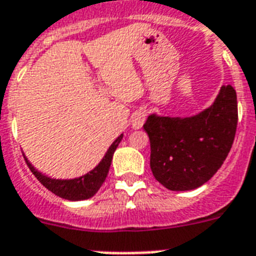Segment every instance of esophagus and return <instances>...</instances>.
Wrapping results in <instances>:
<instances>
[{
  "instance_id": "34e87169",
  "label": "esophagus",
  "mask_w": 256,
  "mask_h": 256,
  "mask_svg": "<svg viewBox=\"0 0 256 256\" xmlns=\"http://www.w3.org/2000/svg\"><path fill=\"white\" fill-rule=\"evenodd\" d=\"M145 118H146V115H145L144 111H136L132 115V118H130V122H132V126H134V130H138V128H141L142 126V124H144L145 122Z\"/></svg>"
}]
</instances>
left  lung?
I'll return each mask as SVG.
<instances>
[{"instance_id": "1", "label": "left lung", "mask_w": 256, "mask_h": 256, "mask_svg": "<svg viewBox=\"0 0 256 256\" xmlns=\"http://www.w3.org/2000/svg\"><path fill=\"white\" fill-rule=\"evenodd\" d=\"M236 124L238 103L232 86H222L212 107L194 118L150 115L142 126L150 141L153 177L177 192L208 182L232 149Z\"/></svg>"}]
</instances>
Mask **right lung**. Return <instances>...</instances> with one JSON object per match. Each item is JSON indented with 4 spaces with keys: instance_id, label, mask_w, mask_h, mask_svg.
I'll use <instances>...</instances> for the list:
<instances>
[{
    "instance_id": "1",
    "label": "right lung",
    "mask_w": 256,
    "mask_h": 256,
    "mask_svg": "<svg viewBox=\"0 0 256 256\" xmlns=\"http://www.w3.org/2000/svg\"><path fill=\"white\" fill-rule=\"evenodd\" d=\"M122 138V134H120V136L112 142V145L110 146L107 153H106V156L103 157L102 162H100L94 170H91L86 176H82V177L75 180H51L48 178V177H46V176L40 174V172H36V169L32 166V164L28 162V158H24V161L28 164V169L32 170V174L36 177V180H38L46 189H48L50 192L56 194L58 197L64 198V200H70V201L87 200V198L92 197L94 194H96V192L100 189V186L103 185L104 181H106V177H107L110 166H111L114 152L116 150L118 144H120Z\"/></svg>"
}]
</instances>
